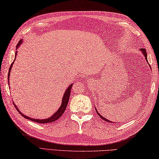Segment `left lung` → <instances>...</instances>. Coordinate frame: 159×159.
Here are the masks:
<instances>
[{
	"label": "left lung",
	"mask_w": 159,
	"mask_h": 159,
	"mask_svg": "<svg viewBox=\"0 0 159 159\" xmlns=\"http://www.w3.org/2000/svg\"><path fill=\"white\" fill-rule=\"evenodd\" d=\"M140 51H141V53H143V56H145V60H146V61H147V62H148V64H149V62H148V56H148V55H147V52H146V50L145 49V48H140ZM149 67H150V66H149ZM95 109H96L97 113L98 115H99V117H100L101 118H102V120H105V121H106V122H109V123H112H112H115V122H112V121H110V120H107V119H106V117H103V116H102V115H101L99 114V112L97 111V108H95Z\"/></svg>",
	"instance_id": "1"
}]
</instances>
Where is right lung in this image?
Returning a JSON list of instances; mask_svg holds the SVG:
<instances>
[{
    "instance_id": "1",
    "label": "right lung",
    "mask_w": 159,
    "mask_h": 159,
    "mask_svg": "<svg viewBox=\"0 0 159 159\" xmlns=\"http://www.w3.org/2000/svg\"><path fill=\"white\" fill-rule=\"evenodd\" d=\"M23 42H24V40H23V39L20 40L19 42L18 43V44H17L16 49H18V48L20 47V46L21 45ZM17 52H18V51H16V53H15V58H16ZM14 60H15V59H14ZM14 62V60L13 61V62L11 64V66H10V67L9 69V73H8V83H9V80H10V71L11 70V67H12ZM9 84H10V83H9ZM72 85H73V83H71L70 85H69L68 87H67V89H66V90H65L64 94H63V97H62V103H61V105H60V108L57 109V111L56 112H55V113H53V115H52L51 117L47 118V119H42V120H40V119H34V118H32V117H28V116H26V115H24L21 111H19V109L17 108V106L15 104H14V103H14V106H15V108L17 109V111H18V112L22 115L23 117H25V119L30 120L33 121V122H38V123H41V124L53 122L56 120H58L59 118L62 116V114L64 113V112L65 111V109H66V108H67V103L69 102V99H70V94H71V87H72ZM9 87H10V85H9Z\"/></svg>"
}]
</instances>
